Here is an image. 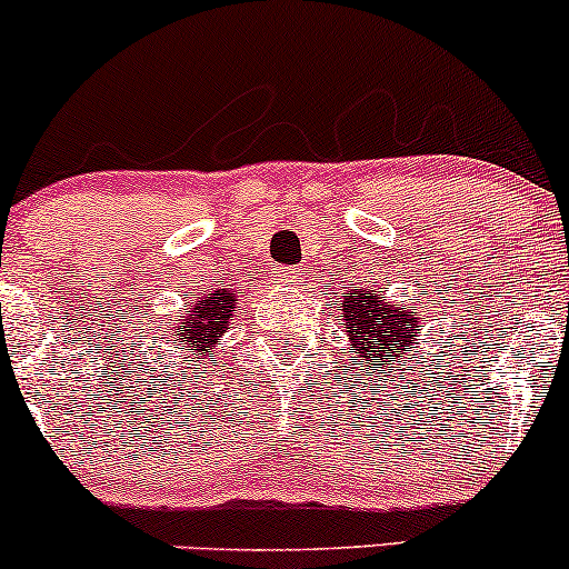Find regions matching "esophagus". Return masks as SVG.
I'll list each match as a JSON object with an SVG mask.
<instances>
[{
    "label": "esophagus",
    "mask_w": 569,
    "mask_h": 569,
    "mask_svg": "<svg viewBox=\"0 0 569 569\" xmlns=\"http://www.w3.org/2000/svg\"><path fill=\"white\" fill-rule=\"evenodd\" d=\"M302 276L305 272H299L297 267H276V276H272V280H276L278 286H286V289H293V286L302 283Z\"/></svg>",
    "instance_id": "34e87169"
}]
</instances>
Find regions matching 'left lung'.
<instances>
[{"label": "left lung", "instance_id": "left-lung-1", "mask_svg": "<svg viewBox=\"0 0 569 569\" xmlns=\"http://www.w3.org/2000/svg\"><path fill=\"white\" fill-rule=\"evenodd\" d=\"M342 329L348 331L358 361L371 363L375 369H382L390 358L401 361L420 335L407 307L390 305L380 291L356 283H350L348 297L342 299Z\"/></svg>", "mask_w": 569, "mask_h": 569}]
</instances>
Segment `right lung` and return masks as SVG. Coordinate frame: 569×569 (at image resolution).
Returning a JSON list of instances; mask_svg holds the SVG:
<instances>
[{"mask_svg":"<svg viewBox=\"0 0 569 569\" xmlns=\"http://www.w3.org/2000/svg\"><path fill=\"white\" fill-rule=\"evenodd\" d=\"M234 305H238V297L230 289L194 297L189 310L181 316V326H176L168 342L179 345L181 350H192V356H213L217 339L230 326Z\"/></svg>","mask_w":569,"mask_h":569,"instance_id":"obj_1","label":"right lung"}]
</instances>
